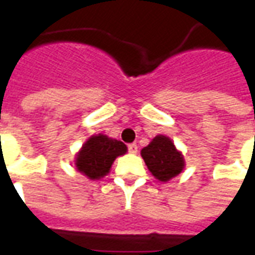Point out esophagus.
<instances>
[{
	"label": "esophagus",
	"instance_id": "obj_1",
	"mask_svg": "<svg viewBox=\"0 0 255 255\" xmlns=\"http://www.w3.org/2000/svg\"><path fill=\"white\" fill-rule=\"evenodd\" d=\"M128 151H129V153H136V151H138V144L136 143L128 144Z\"/></svg>",
	"mask_w": 255,
	"mask_h": 255
}]
</instances>
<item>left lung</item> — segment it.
Segmentation results:
<instances>
[{"mask_svg":"<svg viewBox=\"0 0 255 255\" xmlns=\"http://www.w3.org/2000/svg\"><path fill=\"white\" fill-rule=\"evenodd\" d=\"M140 154L153 176L161 182L175 177L184 168L182 154L177 151L171 139L162 135L155 136L149 146L142 149Z\"/></svg>","mask_w":255,"mask_h":255,"instance_id":"1","label":"left lung"}]
</instances>
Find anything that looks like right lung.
Wrapping results in <instances>:
<instances>
[{"label": "right lung", "instance_id": "obj_1", "mask_svg": "<svg viewBox=\"0 0 255 255\" xmlns=\"http://www.w3.org/2000/svg\"><path fill=\"white\" fill-rule=\"evenodd\" d=\"M126 151L127 146L120 140L108 138L105 135H95L79 151L76 168L93 180L100 179L109 172L116 157L123 155Z\"/></svg>", "mask_w": 255, "mask_h": 255}]
</instances>
